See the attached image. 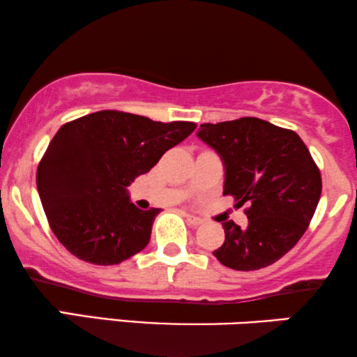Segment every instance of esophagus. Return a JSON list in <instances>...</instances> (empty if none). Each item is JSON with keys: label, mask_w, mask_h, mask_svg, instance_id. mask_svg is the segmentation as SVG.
<instances>
[{"label": "esophagus", "mask_w": 357, "mask_h": 357, "mask_svg": "<svg viewBox=\"0 0 357 357\" xmlns=\"http://www.w3.org/2000/svg\"><path fill=\"white\" fill-rule=\"evenodd\" d=\"M185 218H187V221L192 226H198V225H202L203 223V220H200V218H197V216H193V215H188V213H185Z\"/></svg>", "instance_id": "1"}]
</instances>
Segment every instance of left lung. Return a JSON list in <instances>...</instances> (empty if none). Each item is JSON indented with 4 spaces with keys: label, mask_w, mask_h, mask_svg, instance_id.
Returning <instances> with one entry per match:
<instances>
[{
    "label": "left lung",
    "mask_w": 357,
    "mask_h": 357,
    "mask_svg": "<svg viewBox=\"0 0 357 357\" xmlns=\"http://www.w3.org/2000/svg\"><path fill=\"white\" fill-rule=\"evenodd\" d=\"M197 136L225 164L223 195L243 206L248 226L225 221L213 252L234 271H257L285 256L307 231L321 197V174L297 132L259 118L205 123Z\"/></svg>",
    "instance_id": "left-lung-1"
}]
</instances>
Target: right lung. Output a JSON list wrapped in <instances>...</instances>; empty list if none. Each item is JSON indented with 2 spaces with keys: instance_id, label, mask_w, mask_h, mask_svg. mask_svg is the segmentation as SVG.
<instances>
[{
  "instance_id": "add662e5",
  "label": "right lung",
  "mask_w": 357,
  "mask_h": 357,
  "mask_svg": "<svg viewBox=\"0 0 357 357\" xmlns=\"http://www.w3.org/2000/svg\"><path fill=\"white\" fill-rule=\"evenodd\" d=\"M195 128L190 121L160 123L113 109L63 124L36 175L60 244L96 266H114L142 251L160 208L139 210L128 187Z\"/></svg>"
}]
</instances>
